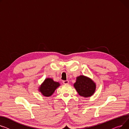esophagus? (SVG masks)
Segmentation results:
<instances>
[{"instance_id":"1","label":"esophagus","mask_w":129,"mask_h":129,"mask_svg":"<svg viewBox=\"0 0 129 129\" xmlns=\"http://www.w3.org/2000/svg\"><path fill=\"white\" fill-rule=\"evenodd\" d=\"M63 83L64 84H68L69 83V81L68 80H66V81H63Z\"/></svg>"}]
</instances>
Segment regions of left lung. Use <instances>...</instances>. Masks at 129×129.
I'll list each match as a JSON object with an SVG mask.
<instances>
[{
  "mask_svg": "<svg viewBox=\"0 0 129 129\" xmlns=\"http://www.w3.org/2000/svg\"><path fill=\"white\" fill-rule=\"evenodd\" d=\"M73 86L79 95L85 98L92 96L96 88L95 83L91 79L82 75L77 78Z\"/></svg>",
  "mask_w": 129,
  "mask_h": 129,
  "instance_id": "8db88e82",
  "label": "left lung"
}]
</instances>
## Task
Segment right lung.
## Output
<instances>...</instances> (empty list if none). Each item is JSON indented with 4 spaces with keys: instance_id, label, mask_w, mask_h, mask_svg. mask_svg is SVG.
Returning a JSON list of instances; mask_svg holds the SVG:
<instances>
[{
    "instance_id": "obj_1",
    "label": "right lung",
    "mask_w": 129,
    "mask_h": 129,
    "mask_svg": "<svg viewBox=\"0 0 129 129\" xmlns=\"http://www.w3.org/2000/svg\"><path fill=\"white\" fill-rule=\"evenodd\" d=\"M60 85L58 82H55L51 78H46L39 88V92L45 97H49L54 93L55 90Z\"/></svg>"
}]
</instances>
